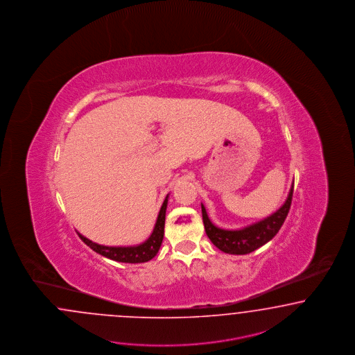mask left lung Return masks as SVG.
Returning <instances> with one entry per match:
<instances>
[{
    "instance_id": "1",
    "label": "left lung",
    "mask_w": 355,
    "mask_h": 355,
    "mask_svg": "<svg viewBox=\"0 0 355 355\" xmlns=\"http://www.w3.org/2000/svg\"><path fill=\"white\" fill-rule=\"evenodd\" d=\"M293 192H294V184L290 189L286 202L270 217L265 218L263 220H260L245 229L234 230V231L216 227L207 217L205 207L201 205L202 220H204L207 238L217 248L225 253H231V254L251 253L252 251L260 248L265 243L272 241L275 234L282 227L291 206Z\"/></svg>"
}]
</instances>
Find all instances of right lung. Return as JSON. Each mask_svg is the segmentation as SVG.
Here are the masks:
<instances>
[{"label": "right lung", "instance_id": "obj_1", "mask_svg": "<svg viewBox=\"0 0 355 355\" xmlns=\"http://www.w3.org/2000/svg\"><path fill=\"white\" fill-rule=\"evenodd\" d=\"M168 197V196H167ZM167 197L163 202V205L160 207L159 216L157 219L155 227L148 241L139 245L135 247H105L101 245L96 243H92V241L86 239L85 236H82L78 234L80 241H83L86 245H89L92 251L102 254L107 259H111L114 261H120V263H146L151 260L158 251H159L160 244L163 241V235H164V220H166V209H167Z\"/></svg>", "mask_w": 355, "mask_h": 355}]
</instances>
